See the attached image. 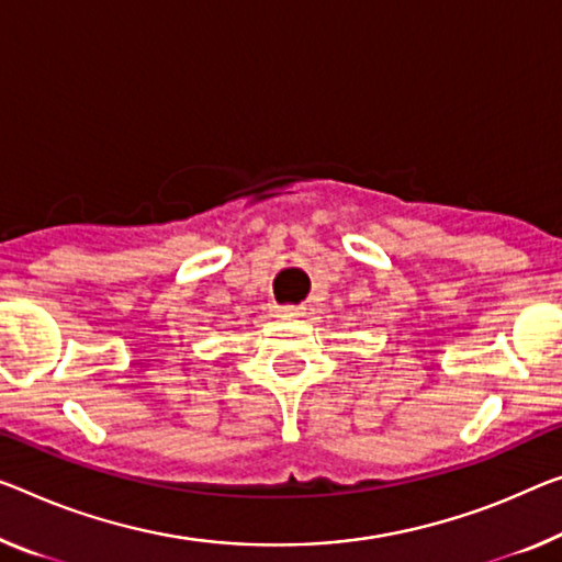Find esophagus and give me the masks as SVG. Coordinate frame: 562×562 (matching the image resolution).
I'll return each mask as SVG.
<instances>
[{"instance_id":"34e87169","label":"esophagus","mask_w":562,"mask_h":562,"mask_svg":"<svg viewBox=\"0 0 562 562\" xmlns=\"http://www.w3.org/2000/svg\"><path fill=\"white\" fill-rule=\"evenodd\" d=\"M301 306H279V314L281 316H301Z\"/></svg>"}]
</instances>
